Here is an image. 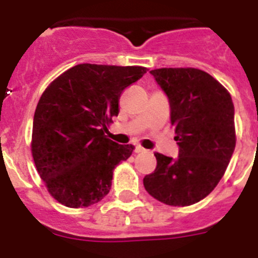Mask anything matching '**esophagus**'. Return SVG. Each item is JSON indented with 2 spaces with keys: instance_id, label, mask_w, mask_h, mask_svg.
Returning <instances> with one entry per match:
<instances>
[{
  "instance_id": "34e87169",
  "label": "esophagus",
  "mask_w": 258,
  "mask_h": 258,
  "mask_svg": "<svg viewBox=\"0 0 258 258\" xmlns=\"http://www.w3.org/2000/svg\"><path fill=\"white\" fill-rule=\"evenodd\" d=\"M134 151L137 152V154H142V152H146V150L143 149V147H141V146H136V150Z\"/></svg>"
}]
</instances>
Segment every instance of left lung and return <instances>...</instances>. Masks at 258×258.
Wrapping results in <instances>:
<instances>
[{
  "instance_id": "8db88e82",
  "label": "left lung",
  "mask_w": 258,
  "mask_h": 258,
  "mask_svg": "<svg viewBox=\"0 0 258 258\" xmlns=\"http://www.w3.org/2000/svg\"><path fill=\"white\" fill-rule=\"evenodd\" d=\"M150 74L168 97L179 151L175 159L156 152V169L143 184L164 204L191 206L214 190L235 149L231 95L197 68H159Z\"/></svg>"
}]
</instances>
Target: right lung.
<instances>
[{"label": "right lung", "mask_w": 258, "mask_h": 258, "mask_svg": "<svg viewBox=\"0 0 258 258\" xmlns=\"http://www.w3.org/2000/svg\"><path fill=\"white\" fill-rule=\"evenodd\" d=\"M147 68L77 64L46 88L35 111L32 156L47 191L60 204L85 208L111 190L115 166L126 160L132 145L104 134L118 115L122 90Z\"/></svg>", "instance_id": "add662e5"}]
</instances>
